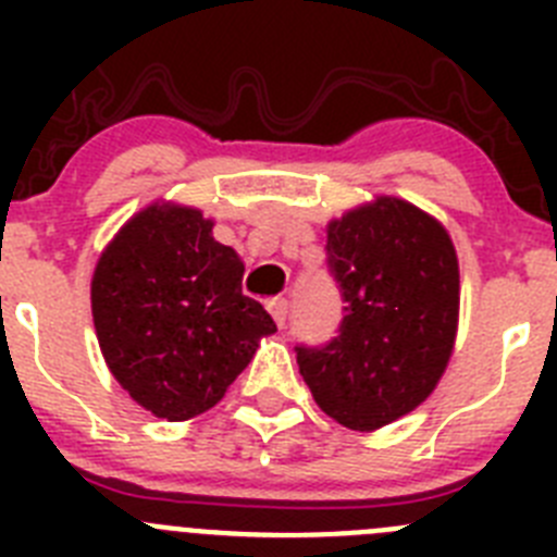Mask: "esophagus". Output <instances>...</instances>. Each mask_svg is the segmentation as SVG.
Here are the masks:
<instances>
[{
  "instance_id": "obj_1",
  "label": "esophagus",
  "mask_w": 557,
  "mask_h": 557,
  "mask_svg": "<svg viewBox=\"0 0 557 557\" xmlns=\"http://www.w3.org/2000/svg\"><path fill=\"white\" fill-rule=\"evenodd\" d=\"M270 314H273L275 326H287V314H289V301L287 298H270L268 301Z\"/></svg>"
}]
</instances>
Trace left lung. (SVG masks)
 <instances>
[{
	"mask_svg": "<svg viewBox=\"0 0 557 557\" xmlns=\"http://www.w3.org/2000/svg\"><path fill=\"white\" fill-rule=\"evenodd\" d=\"M326 256L343 321L326 346H295L298 371L326 416L371 432L444 376L460 309L455 245L426 211L376 198L329 223Z\"/></svg>",
	"mask_w": 557,
	"mask_h": 557,
	"instance_id": "obj_1",
	"label": "left lung"
}]
</instances>
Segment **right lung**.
<instances>
[{
  "label": "right lung",
  "instance_id": "add662e5",
  "mask_svg": "<svg viewBox=\"0 0 557 557\" xmlns=\"http://www.w3.org/2000/svg\"><path fill=\"white\" fill-rule=\"evenodd\" d=\"M198 209L152 203L102 250L91 278L97 339L136 405L186 421L225 396L275 332L243 293L245 264Z\"/></svg>",
  "mask_w": 557,
  "mask_h": 557
}]
</instances>
